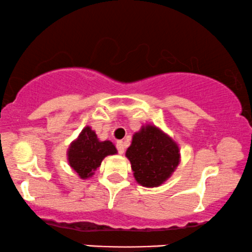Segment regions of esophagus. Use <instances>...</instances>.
<instances>
[{"label": "esophagus", "mask_w": 252, "mask_h": 252, "mask_svg": "<svg viewBox=\"0 0 252 252\" xmlns=\"http://www.w3.org/2000/svg\"><path fill=\"white\" fill-rule=\"evenodd\" d=\"M116 148H117V151H119L120 155H123L124 151H126V149H124V143L122 141H119L116 144Z\"/></svg>", "instance_id": "1"}]
</instances>
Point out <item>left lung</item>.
I'll return each mask as SVG.
<instances>
[{"label":"left lung","mask_w":252,"mask_h":252,"mask_svg":"<svg viewBox=\"0 0 252 252\" xmlns=\"http://www.w3.org/2000/svg\"><path fill=\"white\" fill-rule=\"evenodd\" d=\"M133 177L144 187H157L172 176L180 161L179 146L156 126H142L126 152Z\"/></svg>","instance_id":"8db88e82"}]
</instances>
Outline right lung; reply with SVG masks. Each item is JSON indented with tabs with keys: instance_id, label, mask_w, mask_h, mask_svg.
<instances>
[{
	"instance_id": "right-lung-1",
	"label": "right lung",
	"mask_w": 252,
	"mask_h": 252,
	"mask_svg": "<svg viewBox=\"0 0 252 252\" xmlns=\"http://www.w3.org/2000/svg\"><path fill=\"white\" fill-rule=\"evenodd\" d=\"M117 154L115 145L110 141H98L91 126H85L67 150L68 164L81 179L91 178L100 167L104 157Z\"/></svg>"
}]
</instances>
